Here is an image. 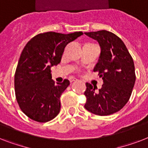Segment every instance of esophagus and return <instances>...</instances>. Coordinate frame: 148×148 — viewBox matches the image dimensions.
I'll use <instances>...</instances> for the list:
<instances>
[{
	"instance_id": "obj_1",
	"label": "esophagus",
	"mask_w": 148,
	"mask_h": 148,
	"mask_svg": "<svg viewBox=\"0 0 148 148\" xmlns=\"http://www.w3.org/2000/svg\"><path fill=\"white\" fill-rule=\"evenodd\" d=\"M69 81H70V82H71V83H72V82H74V81H77V79L75 78V77H70Z\"/></svg>"
}]
</instances>
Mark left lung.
<instances>
[{
  "label": "left lung",
  "mask_w": 148,
  "mask_h": 148,
  "mask_svg": "<svg viewBox=\"0 0 148 148\" xmlns=\"http://www.w3.org/2000/svg\"><path fill=\"white\" fill-rule=\"evenodd\" d=\"M84 34L100 45L101 55L94 71L98 72L103 81L98 91L86 83L84 108L100 116L112 114L124 108L131 97L136 81L133 58L114 34L105 30Z\"/></svg>",
  "instance_id": "obj_1"
}]
</instances>
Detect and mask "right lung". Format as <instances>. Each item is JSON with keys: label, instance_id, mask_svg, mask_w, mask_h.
Wrapping results in <instances>:
<instances>
[{"label": "right lung", "instance_id": "right-lung-1", "mask_svg": "<svg viewBox=\"0 0 148 148\" xmlns=\"http://www.w3.org/2000/svg\"><path fill=\"white\" fill-rule=\"evenodd\" d=\"M82 34H39L24 47L15 71L14 89L18 105L29 118L45 123L59 114L60 95L70 81L65 79L55 84L51 68L60 62L65 47Z\"/></svg>", "mask_w": 148, "mask_h": 148}]
</instances>
